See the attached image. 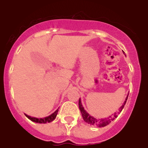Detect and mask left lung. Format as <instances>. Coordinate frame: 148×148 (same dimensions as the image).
<instances>
[{
  "mask_svg": "<svg viewBox=\"0 0 148 148\" xmlns=\"http://www.w3.org/2000/svg\"><path fill=\"white\" fill-rule=\"evenodd\" d=\"M128 97V95H127ZM127 97L126 98V100L124 102L123 105L121 106V108H119V110L117 113H114V114L113 115V116H110L109 118L108 119H96L95 118L91 116L90 115H89L88 113L85 111V110L84 109L83 106L82 104V101H81V99H79V101H78V106H79V109H80L81 113H82V116L83 117V119L84 120L85 122H87V124L90 125H94V126H97L99 127H102L107 126L108 125H109L110 123L112 121L115 119V118H116L118 116V114H119L121 112L122 109L125 107V104H126V101L127 100Z\"/></svg>",
  "mask_w": 148,
  "mask_h": 148,
  "instance_id": "1",
  "label": "left lung"
}]
</instances>
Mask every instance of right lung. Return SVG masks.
<instances>
[{"label": "right lung", "instance_id": "add662e5", "mask_svg": "<svg viewBox=\"0 0 148 148\" xmlns=\"http://www.w3.org/2000/svg\"><path fill=\"white\" fill-rule=\"evenodd\" d=\"M58 109H57L56 111H55L54 113H53V114H51L50 116H47V117H45V118H43V119L34 118V117H31V116H27V115H26V116H27L29 119H30L31 121H34V122L40 123V124H41V123H44H44L51 122L52 121H53V120L56 118V116H57V114H58Z\"/></svg>", "mask_w": 148, "mask_h": 148}]
</instances>
